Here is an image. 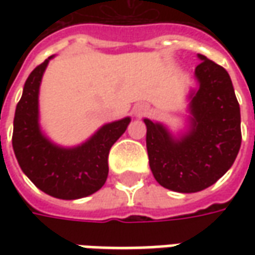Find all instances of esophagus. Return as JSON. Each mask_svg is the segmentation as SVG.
<instances>
[{"mask_svg": "<svg viewBox=\"0 0 255 255\" xmlns=\"http://www.w3.org/2000/svg\"><path fill=\"white\" fill-rule=\"evenodd\" d=\"M149 111V108L146 106V105H137L136 108H134V113H136V116H142L144 113H147Z\"/></svg>", "mask_w": 255, "mask_h": 255, "instance_id": "obj_1", "label": "esophagus"}]
</instances>
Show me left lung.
Segmentation results:
<instances>
[{"instance_id":"obj_1","label":"left lung","mask_w":255,"mask_h":255,"mask_svg":"<svg viewBox=\"0 0 255 255\" xmlns=\"http://www.w3.org/2000/svg\"><path fill=\"white\" fill-rule=\"evenodd\" d=\"M197 56L199 88L189 93L187 130L176 136L163 123L143 119L153 176L160 186L179 193L214 184L233 166L241 146L240 105L230 75L204 55Z\"/></svg>"}]
</instances>
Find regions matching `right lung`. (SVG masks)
I'll return each instance as SVG.
<instances>
[{
  "label": "right lung",
  "mask_w": 255,
  "mask_h": 255,
  "mask_svg": "<svg viewBox=\"0 0 255 255\" xmlns=\"http://www.w3.org/2000/svg\"><path fill=\"white\" fill-rule=\"evenodd\" d=\"M49 56L29 74L14 118L12 147L26 177L46 194L76 200L98 191L108 179L109 150L122 136L130 118L106 123L74 147H64L45 136L39 126V86Z\"/></svg>",
  "instance_id": "right-lung-1"
}]
</instances>
